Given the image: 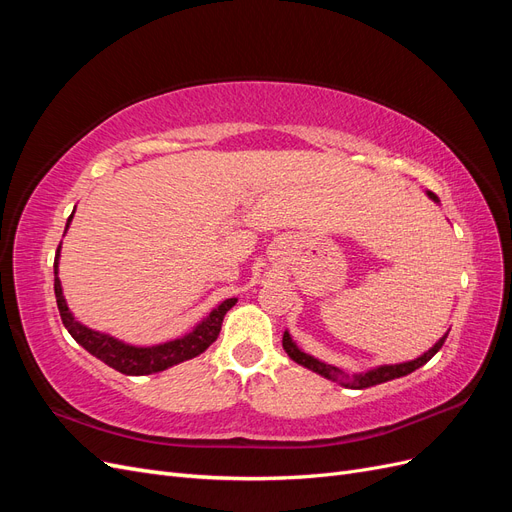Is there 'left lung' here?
<instances>
[{"instance_id":"1","label":"left lung","mask_w":512,"mask_h":512,"mask_svg":"<svg viewBox=\"0 0 512 512\" xmlns=\"http://www.w3.org/2000/svg\"><path fill=\"white\" fill-rule=\"evenodd\" d=\"M427 196H429L431 200H436V203H440L438 196L433 194V192H427ZM446 337H448V333H444V337L438 339L436 346L429 348L423 356H418V359H414V361L399 363V365H380V367H376V369H369V371H365V374H356V376H352V378L346 376L344 371L339 369V367L322 363V361L314 359L312 354H305L303 350H299V346L292 342V337L288 335V331L284 333L282 346H284V350L288 352V356H290V359H292L294 363H299V365H303V367H307V369L316 371V374L324 376L327 380L339 382L342 386H346V389H367V386H376V384L389 382V380H395V378H401V376H408V374H412L414 369L423 367V365L431 359V356L436 354V352L444 346Z\"/></svg>"}]
</instances>
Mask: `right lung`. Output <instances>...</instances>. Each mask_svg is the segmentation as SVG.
Here are the masks:
<instances>
[{"mask_svg": "<svg viewBox=\"0 0 512 512\" xmlns=\"http://www.w3.org/2000/svg\"><path fill=\"white\" fill-rule=\"evenodd\" d=\"M72 215H74V211H72ZM72 215L68 218V224L72 220ZM59 250H61V243H59L57 254H55V299H57V309H59L61 322H64V327L68 329V333L76 339V344H81L89 354H94L96 359H100L108 367H113V369L121 371V374H126V376L156 374V371H164V369L173 367L177 363L194 359V356H198L200 352H205L215 342V339H218L226 312L237 303V299L222 301L203 322L198 324V327L192 333L183 335L179 339H173V342L158 344V346H147V348L123 344L111 335L91 331L79 320H74V316L70 314V309L66 305L64 292H61V282L57 277Z\"/></svg>", "mask_w": 512, "mask_h": 512, "instance_id": "1", "label": "right lung"}]
</instances>
